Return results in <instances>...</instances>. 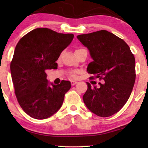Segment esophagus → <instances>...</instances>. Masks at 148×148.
Listing matches in <instances>:
<instances>
[{
  "label": "esophagus",
  "instance_id": "esophagus-1",
  "mask_svg": "<svg viewBox=\"0 0 148 148\" xmlns=\"http://www.w3.org/2000/svg\"><path fill=\"white\" fill-rule=\"evenodd\" d=\"M71 84H72V86H74V85H76V84H77V81H71Z\"/></svg>",
  "mask_w": 148,
  "mask_h": 148
}]
</instances>
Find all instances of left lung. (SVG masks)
Segmentation results:
<instances>
[{
  "label": "left lung",
  "instance_id": "1",
  "mask_svg": "<svg viewBox=\"0 0 148 148\" xmlns=\"http://www.w3.org/2000/svg\"><path fill=\"white\" fill-rule=\"evenodd\" d=\"M89 50L92 61L87 71L103 79L99 87L87 82L83 99L92 113L109 117L121 109L130 98L136 79L135 58L123 40L107 30L78 35Z\"/></svg>",
  "mask_w": 148,
  "mask_h": 148
}]
</instances>
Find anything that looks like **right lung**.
<instances>
[{"label":"right lung","instance_id":"obj_1","mask_svg":"<svg viewBox=\"0 0 148 148\" xmlns=\"http://www.w3.org/2000/svg\"><path fill=\"white\" fill-rule=\"evenodd\" d=\"M73 34L37 28L18 41L10 64L15 95L22 109L31 118H48L62 106L71 83L51 84L47 69H57L56 60L72 42Z\"/></svg>","mask_w":148,"mask_h":148}]
</instances>
